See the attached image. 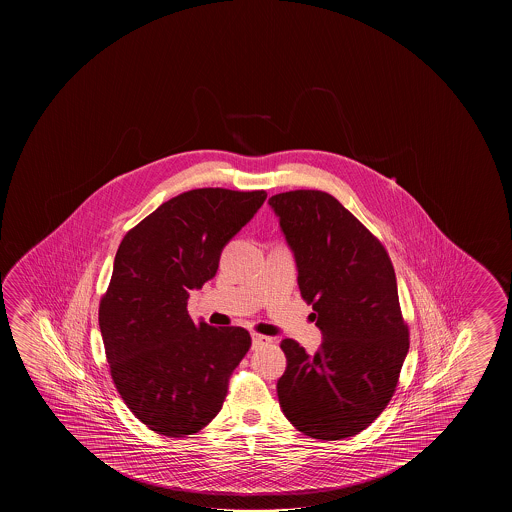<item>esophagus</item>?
I'll list each match as a JSON object with an SVG mask.
<instances>
[{
    "label": "esophagus",
    "instance_id": "obj_1",
    "mask_svg": "<svg viewBox=\"0 0 512 512\" xmlns=\"http://www.w3.org/2000/svg\"><path fill=\"white\" fill-rule=\"evenodd\" d=\"M252 341L253 348H259V346H264V344L271 343V337L262 336V334H257V332H253Z\"/></svg>",
    "mask_w": 512,
    "mask_h": 512
}]
</instances>
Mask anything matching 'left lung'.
<instances>
[{
    "instance_id": "8db88e82",
    "label": "left lung",
    "mask_w": 512,
    "mask_h": 512,
    "mask_svg": "<svg viewBox=\"0 0 512 512\" xmlns=\"http://www.w3.org/2000/svg\"><path fill=\"white\" fill-rule=\"evenodd\" d=\"M269 205L294 252L302 298L325 337L314 355L294 339L280 343L287 368L278 402L305 436H355L391 402L409 352L393 262L332 194L298 189L271 196Z\"/></svg>"
}]
</instances>
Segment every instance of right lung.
I'll list each match as a JSON object with an SVG mask.
<instances>
[{"label":"right lung","instance_id":"add662e5","mask_svg":"<svg viewBox=\"0 0 512 512\" xmlns=\"http://www.w3.org/2000/svg\"><path fill=\"white\" fill-rule=\"evenodd\" d=\"M266 196L193 189L162 203L119 244L100 300L101 337L123 402L160 436H191L207 427L252 346L243 327L194 323L187 298L216 275L223 246Z\"/></svg>","mask_w":512,"mask_h":512}]
</instances>
